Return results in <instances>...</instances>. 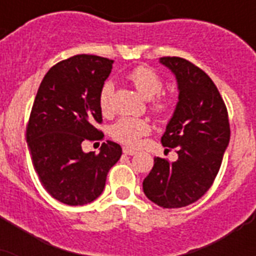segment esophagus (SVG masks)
<instances>
[{"mask_svg": "<svg viewBox=\"0 0 256 256\" xmlns=\"http://www.w3.org/2000/svg\"><path fill=\"white\" fill-rule=\"evenodd\" d=\"M124 152L126 156H136V150H132V148H124Z\"/></svg>", "mask_w": 256, "mask_h": 256, "instance_id": "34e87169", "label": "esophagus"}]
</instances>
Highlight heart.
Returning a JSON list of instances; mask_svg holds the SVG:
<instances>
[{
	"label": "heart",
	"instance_id": "1",
	"mask_svg": "<svg viewBox=\"0 0 256 256\" xmlns=\"http://www.w3.org/2000/svg\"><path fill=\"white\" fill-rule=\"evenodd\" d=\"M128 80L134 88L146 98H150V108L152 112L160 116L164 114L170 108V100L168 96H160L164 82L162 78L148 66H138L128 74ZM114 92V86L112 82H106L100 92L98 104L100 112L108 114L112 110V96ZM150 132V124L146 120L142 118H132V116H124L112 126V136L118 142L126 146H138L140 138Z\"/></svg>",
	"mask_w": 256,
	"mask_h": 256
}]
</instances>
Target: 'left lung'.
Returning <instances> with one entry per match:
<instances>
[{"mask_svg":"<svg viewBox=\"0 0 256 256\" xmlns=\"http://www.w3.org/2000/svg\"><path fill=\"white\" fill-rule=\"evenodd\" d=\"M160 62L178 84V104L160 140L176 150L178 160L154 158L144 192L158 206L178 208L196 202L211 187L230 142V124L218 88L202 69L179 57Z\"/></svg>","mask_w":256,"mask_h":256,"instance_id":"1","label":"left lung"}]
</instances>
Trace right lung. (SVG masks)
Listing matches in <instances>:
<instances>
[{
    "label": "right lung",
    "mask_w": 256,
    "mask_h": 256,
    "mask_svg": "<svg viewBox=\"0 0 256 256\" xmlns=\"http://www.w3.org/2000/svg\"><path fill=\"white\" fill-rule=\"evenodd\" d=\"M112 62L88 54L58 62L42 80L32 108L26 142L34 170L45 190L69 206L98 198L108 170L122 156L112 140L98 154L82 150V142L104 138L96 128L102 122L98 96Z\"/></svg>",
    "instance_id": "add662e5"
}]
</instances>
